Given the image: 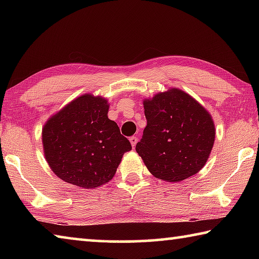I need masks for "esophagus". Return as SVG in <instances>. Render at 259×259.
I'll use <instances>...</instances> for the list:
<instances>
[{"instance_id": "1", "label": "esophagus", "mask_w": 259, "mask_h": 259, "mask_svg": "<svg viewBox=\"0 0 259 259\" xmlns=\"http://www.w3.org/2000/svg\"><path fill=\"white\" fill-rule=\"evenodd\" d=\"M129 140H130V143H131V146H133V148H135L136 144H137V142H138L137 137H130Z\"/></svg>"}]
</instances>
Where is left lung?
<instances>
[{"mask_svg": "<svg viewBox=\"0 0 259 259\" xmlns=\"http://www.w3.org/2000/svg\"><path fill=\"white\" fill-rule=\"evenodd\" d=\"M143 105L147 125L136 151L148 171L168 183L198 174L216 137L211 114L177 88L144 99Z\"/></svg>", "mask_w": 259, "mask_h": 259, "instance_id": "8db88e82", "label": "left lung"}]
</instances>
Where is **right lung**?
Wrapping results in <instances>:
<instances>
[{
    "mask_svg": "<svg viewBox=\"0 0 259 259\" xmlns=\"http://www.w3.org/2000/svg\"><path fill=\"white\" fill-rule=\"evenodd\" d=\"M108 100L84 94L51 115L42 128L43 153L61 181L99 187L114 177L130 142L107 116Z\"/></svg>",
    "mask_w": 259,
    "mask_h": 259,
    "instance_id": "1",
    "label": "right lung"
}]
</instances>
